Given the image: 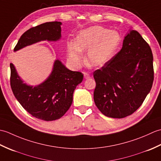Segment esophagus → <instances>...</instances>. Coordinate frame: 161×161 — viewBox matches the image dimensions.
I'll return each instance as SVG.
<instances>
[{
	"label": "esophagus",
	"mask_w": 161,
	"mask_h": 161,
	"mask_svg": "<svg viewBox=\"0 0 161 161\" xmlns=\"http://www.w3.org/2000/svg\"><path fill=\"white\" fill-rule=\"evenodd\" d=\"M84 77L86 80H88V79L90 78V74L87 73V72H84Z\"/></svg>",
	"instance_id": "34e87169"
}]
</instances>
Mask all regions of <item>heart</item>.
Segmentation results:
<instances>
[{
  "label": "heart",
  "instance_id": "obj_1",
  "mask_svg": "<svg viewBox=\"0 0 161 161\" xmlns=\"http://www.w3.org/2000/svg\"><path fill=\"white\" fill-rule=\"evenodd\" d=\"M120 42L116 31L102 26H92L78 33L75 42L67 43V54L69 62L75 67L82 61V53L87 50L86 61L90 66L104 65L110 59Z\"/></svg>",
  "mask_w": 161,
  "mask_h": 161
}]
</instances>
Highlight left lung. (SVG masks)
I'll list each match as a JSON object with an SVG mask.
<instances>
[{
    "label": "left lung",
    "instance_id": "obj_1",
    "mask_svg": "<svg viewBox=\"0 0 161 161\" xmlns=\"http://www.w3.org/2000/svg\"><path fill=\"white\" fill-rule=\"evenodd\" d=\"M153 73L151 47L137 31L131 30L122 49L93 73L95 105L107 117L131 115L151 90Z\"/></svg>",
    "mask_w": 161,
    "mask_h": 161
}]
</instances>
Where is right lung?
Listing matches in <instances>:
<instances>
[{
    "mask_svg": "<svg viewBox=\"0 0 161 161\" xmlns=\"http://www.w3.org/2000/svg\"><path fill=\"white\" fill-rule=\"evenodd\" d=\"M61 22H47L29 29L20 36L14 50L41 41H55L61 38ZM10 85L16 100L33 117L46 121L59 119L73 102L75 88L83 80L80 72L71 71L59 60L54 61L52 73L47 80L33 87L24 84L10 64Z\"/></svg>",
    "mask_w": 161,
    "mask_h": 161,
    "instance_id": "obj_1",
    "label": "right lung"
}]
</instances>
